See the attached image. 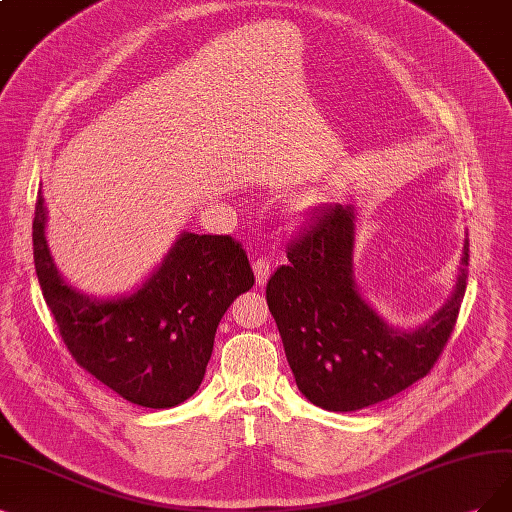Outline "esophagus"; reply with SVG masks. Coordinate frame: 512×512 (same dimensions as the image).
Returning a JSON list of instances; mask_svg holds the SVG:
<instances>
[{
    "instance_id": "esophagus-1",
    "label": "esophagus",
    "mask_w": 512,
    "mask_h": 512,
    "mask_svg": "<svg viewBox=\"0 0 512 512\" xmlns=\"http://www.w3.org/2000/svg\"><path fill=\"white\" fill-rule=\"evenodd\" d=\"M253 272H255L257 285H266L268 278H270V272H272L270 261H268V259H263V257H259L257 261H253Z\"/></svg>"
}]
</instances>
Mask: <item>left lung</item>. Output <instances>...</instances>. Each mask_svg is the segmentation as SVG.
<instances>
[{"label": "left lung", "mask_w": 512, "mask_h": 512, "mask_svg": "<svg viewBox=\"0 0 512 512\" xmlns=\"http://www.w3.org/2000/svg\"><path fill=\"white\" fill-rule=\"evenodd\" d=\"M356 208L327 204L289 249L266 299L299 392L327 411H356L403 392L434 367L456 327L468 280L464 238L456 287L424 325L396 329L354 280Z\"/></svg>", "instance_id": "obj_1"}]
</instances>
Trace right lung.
<instances>
[{
    "label": "right lung",
    "instance_id": "1",
    "mask_svg": "<svg viewBox=\"0 0 512 512\" xmlns=\"http://www.w3.org/2000/svg\"><path fill=\"white\" fill-rule=\"evenodd\" d=\"M42 189L33 219V259L46 304L71 356L122 399L177 407L211 361L215 333L232 301L255 285L251 263L230 236L181 232L141 287L92 297L56 270L46 240Z\"/></svg>",
    "mask_w": 512,
    "mask_h": 512
}]
</instances>
